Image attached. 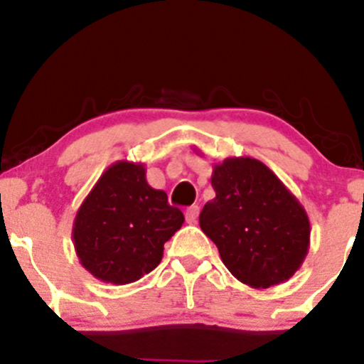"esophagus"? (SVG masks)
Returning <instances> with one entry per match:
<instances>
[{
    "instance_id": "1",
    "label": "esophagus",
    "mask_w": 364,
    "mask_h": 364,
    "mask_svg": "<svg viewBox=\"0 0 364 364\" xmlns=\"http://www.w3.org/2000/svg\"><path fill=\"white\" fill-rule=\"evenodd\" d=\"M186 222L188 223H197V218H199V205H190L185 213Z\"/></svg>"
}]
</instances>
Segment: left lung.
<instances>
[{"instance_id": "1", "label": "left lung", "mask_w": 364, "mask_h": 364, "mask_svg": "<svg viewBox=\"0 0 364 364\" xmlns=\"http://www.w3.org/2000/svg\"><path fill=\"white\" fill-rule=\"evenodd\" d=\"M211 185L216 197L203 208L199 223L227 269L252 289L287 282L310 248V220L299 200L250 156L215 164Z\"/></svg>"}]
</instances>
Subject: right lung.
<instances>
[{
    "mask_svg": "<svg viewBox=\"0 0 364 364\" xmlns=\"http://www.w3.org/2000/svg\"><path fill=\"white\" fill-rule=\"evenodd\" d=\"M183 222L167 193L148 185L144 164L119 160L80 204L72 240L84 269L105 284L127 285L159 266L165 241Z\"/></svg>",
    "mask_w": 364,
    "mask_h": 364,
    "instance_id": "1",
    "label": "right lung"
}]
</instances>
